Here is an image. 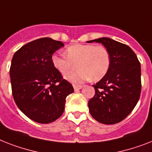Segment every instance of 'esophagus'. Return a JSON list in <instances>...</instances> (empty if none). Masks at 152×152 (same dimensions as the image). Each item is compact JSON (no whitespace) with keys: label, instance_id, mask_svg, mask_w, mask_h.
Masks as SVG:
<instances>
[{"label":"esophagus","instance_id":"34e87169","mask_svg":"<svg viewBox=\"0 0 152 152\" xmlns=\"http://www.w3.org/2000/svg\"><path fill=\"white\" fill-rule=\"evenodd\" d=\"M82 86H77V85H74L73 86V88H74V91H79V90H80V89L82 88Z\"/></svg>","mask_w":152,"mask_h":152}]
</instances>
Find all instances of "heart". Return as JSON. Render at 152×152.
Wrapping results in <instances>:
<instances>
[{
    "label": "heart",
    "instance_id": "obj_1",
    "mask_svg": "<svg viewBox=\"0 0 152 152\" xmlns=\"http://www.w3.org/2000/svg\"><path fill=\"white\" fill-rule=\"evenodd\" d=\"M65 56L54 54L51 61L54 67L62 75L73 70L77 65L79 70L67 74L65 78L74 84H80L91 80H99L108 72L111 65V56L108 49L102 45L76 44L67 48Z\"/></svg>",
    "mask_w": 152,
    "mask_h": 152
}]
</instances>
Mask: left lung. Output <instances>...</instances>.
<instances>
[{
    "label": "left lung",
    "instance_id": "obj_1",
    "mask_svg": "<svg viewBox=\"0 0 152 152\" xmlns=\"http://www.w3.org/2000/svg\"><path fill=\"white\" fill-rule=\"evenodd\" d=\"M102 44L109 51L111 65L105 76L93 85L95 95L88 102L90 113L103 124H115L133 111L141 91L140 64L129 46L108 37L89 40Z\"/></svg>",
    "mask_w": 152,
    "mask_h": 152
}]
</instances>
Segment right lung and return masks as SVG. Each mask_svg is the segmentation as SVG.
Masks as SVG:
<instances>
[{
    "label": "right lung",
    "instance_id": "obj_1",
    "mask_svg": "<svg viewBox=\"0 0 152 152\" xmlns=\"http://www.w3.org/2000/svg\"><path fill=\"white\" fill-rule=\"evenodd\" d=\"M64 44L44 37L25 44L13 55L10 68L12 95L18 108L39 123H52L65 109L72 84L54 67L51 57Z\"/></svg>",
    "mask_w": 152,
    "mask_h": 152
}]
</instances>
